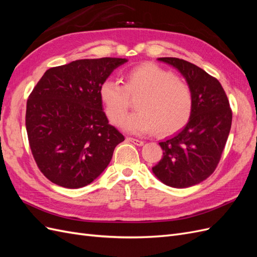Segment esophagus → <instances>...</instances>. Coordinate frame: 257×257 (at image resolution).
<instances>
[{
    "label": "esophagus",
    "mask_w": 257,
    "mask_h": 257,
    "mask_svg": "<svg viewBox=\"0 0 257 257\" xmlns=\"http://www.w3.org/2000/svg\"><path fill=\"white\" fill-rule=\"evenodd\" d=\"M126 141L134 144L136 146H143L144 145V142L143 141H139V139H136V138H132V137H126Z\"/></svg>",
    "instance_id": "esophagus-1"
}]
</instances>
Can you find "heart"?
Returning <instances> with one entry per match:
<instances>
[{
  "label": "heart",
  "mask_w": 257,
  "mask_h": 257,
  "mask_svg": "<svg viewBox=\"0 0 257 257\" xmlns=\"http://www.w3.org/2000/svg\"><path fill=\"white\" fill-rule=\"evenodd\" d=\"M139 97L138 111L122 119L130 100ZM131 99L130 100L129 98ZM105 113L113 124L133 134L170 135L189 122L193 110L190 85L173 72L154 63H143L124 74V84L106 79L99 87Z\"/></svg>",
  "instance_id": "obj_1"
}]
</instances>
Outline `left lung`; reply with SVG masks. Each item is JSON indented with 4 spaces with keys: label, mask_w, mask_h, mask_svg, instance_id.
I'll return each instance as SVG.
<instances>
[{
    "label": "left lung",
    "mask_w": 257,
    "mask_h": 257,
    "mask_svg": "<svg viewBox=\"0 0 257 257\" xmlns=\"http://www.w3.org/2000/svg\"><path fill=\"white\" fill-rule=\"evenodd\" d=\"M159 60L176 67L188 81L193 110L180 133L159 143L163 158L152 170L166 185L189 188L213 174L227 142L232 112L226 93L215 77L182 59Z\"/></svg>",
    "instance_id": "left-lung-1"
}]
</instances>
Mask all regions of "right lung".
<instances>
[{
    "instance_id": "1",
    "label": "right lung",
    "mask_w": 257,
    "mask_h": 257,
    "mask_svg": "<svg viewBox=\"0 0 257 257\" xmlns=\"http://www.w3.org/2000/svg\"><path fill=\"white\" fill-rule=\"evenodd\" d=\"M119 58L83 59L51 67L31 92L26 126L37 167L67 189L90 184L109 164L124 136L108 122L99 87Z\"/></svg>"
}]
</instances>
